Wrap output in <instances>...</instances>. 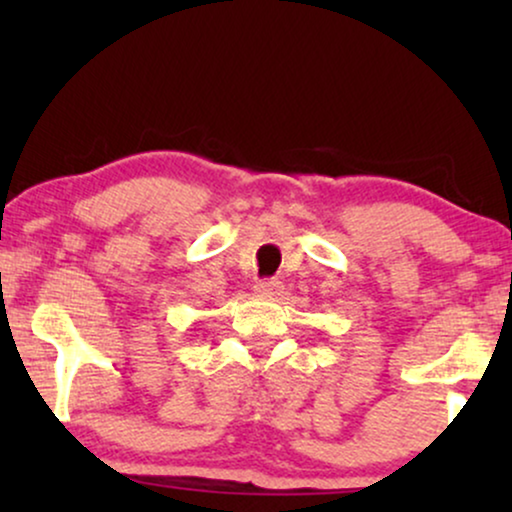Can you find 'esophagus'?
I'll return each mask as SVG.
<instances>
[{
  "label": "esophagus",
  "instance_id": "1",
  "mask_svg": "<svg viewBox=\"0 0 512 512\" xmlns=\"http://www.w3.org/2000/svg\"><path fill=\"white\" fill-rule=\"evenodd\" d=\"M254 291L258 296H265V298L279 296V293H282V282H277V279H263V282H258L254 286Z\"/></svg>",
  "mask_w": 512,
  "mask_h": 512
}]
</instances>
